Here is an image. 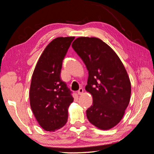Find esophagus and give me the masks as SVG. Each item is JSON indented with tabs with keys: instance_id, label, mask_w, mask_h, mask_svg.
I'll return each mask as SVG.
<instances>
[{
	"instance_id": "esophagus-1",
	"label": "esophagus",
	"mask_w": 154,
	"mask_h": 154,
	"mask_svg": "<svg viewBox=\"0 0 154 154\" xmlns=\"http://www.w3.org/2000/svg\"><path fill=\"white\" fill-rule=\"evenodd\" d=\"M83 92V88H80V89H79V90L77 91V93H78V94L80 95V94H82Z\"/></svg>"
}]
</instances>
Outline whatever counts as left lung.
Returning <instances> with one entry per match:
<instances>
[{
  "instance_id": "8db88e82",
  "label": "left lung",
  "mask_w": 154,
  "mask_h": 154,
  "mask_svg": "<svg viewBox=\"0 0 154 154\" xmlns=\"http://www.w3.org/2000/svg\"><path fill=\"white\" fill-rule=\"evenodd\" d=\"M72 47L88 72L85 90L92 94L93 101L86 111L88 120L102 130L114 127L122 120L131 94V84L123 63L100 38L80 37Z\"/></svg>"
}]
</instances>
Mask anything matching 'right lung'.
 Wrapping results in <instances>:
<instances>
[{
    "label": "right lung",
    "mask_w": 154,
    "mask_h": 154,
    "mask_svg": "<svg viewBox=\"0 0 154 154\" xmlns=\"http://www.w3.org/2000/svg\"><path fill=\"white\" fill-rule=\"evenodd\" d=\"M74 37H58L48 45L32 74L29 99L31 110L42 128L54 131L66 125L72 91L60 79L63 60Z\"/></svg>",
    "instance_id": "1"
}]
</instances>
